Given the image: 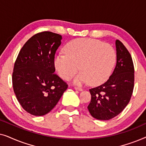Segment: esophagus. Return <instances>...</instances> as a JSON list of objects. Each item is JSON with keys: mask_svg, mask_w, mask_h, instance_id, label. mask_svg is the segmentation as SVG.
<instances>
[{"mask_svg": "<svg viewBox=\"0 0 146 146\" xmlns=\"http://www.w3.org/2000/svg\"><path fill=\"white\" fill-rule=\"evenodd\" d=\"M74 89H75V90H78V91H82V90H83V89L82 88L77 87V86H75V87H74Z\"/></svg>", "mask_w": 146, "mask_h": 146, "instance_id": "1", "label": "esophagus"}]
</instances>
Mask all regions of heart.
Listing matches in <instances>:
<instances>
[{
	"label": "heart",
	"instance_id": "obj_1",
	"mask_svg": "<svg viewBox=\"0 0 146 146\" xmlns=\"http://www.w3.org/2000/svg\"><path fill=\"white\" fill-rule=\"evenodd\" d=\"M66 54H58L54 64L60 76L68 80L82 71L74 79L81 84L88 82L92 86L102 84L108 79L116 60V54L111 45L92 38L74 39L64 48Z\"/></svg>",
	"mask_w": 146,
	"mask_h": 146
}]
</instances>
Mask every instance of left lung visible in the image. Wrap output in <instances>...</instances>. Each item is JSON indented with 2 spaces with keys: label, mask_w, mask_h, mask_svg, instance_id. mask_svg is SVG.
<instances>
[{
  "label": "left lung",
  "mask_w": 146,
  "mask_h": 146,
  "mask_svg": "<svg viewBox=\"0 0 146 146\" xmlns=\"http://www.w3.org/2000/svg\"><path fill=\"white\" fill-rule=\"evenodd\" d=\"M117 62L109 79L99 86L90 89L91 101L88 109L92 116L108 120L126 107L134 87V66L129 51L119 40L115 41Z\"/></svg>",
  "instance_id": "left-lung-1"
}]
</instances>
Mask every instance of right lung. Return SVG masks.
I'll list each match as a JSON object with an SVG mask.
<instances>
[{
    "mask_svg": "<svg viewBox=\"0 0 146 146\" xmlns=\"http://www.w3.org/2000/svg\"><path fill=\"white\" fill-rule=\"evenodd\" d=\"M62 38L49 31L36 34L24 44L15 61L14 92L23 108L33 115L50 111L68 88L54 73V59Z\"/></svg>",
    "mask_w": 146,
    "mask_h": 146,
    "instance_id": "obj_1",
    "label": "right lung"
}]
</instances>
